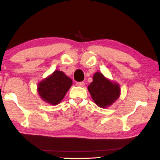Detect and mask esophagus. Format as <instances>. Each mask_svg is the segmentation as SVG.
<instances>
[{
	"label": "esophagus",
	"mask_w": 160,
	"mask_h": 160,
	"mask_svg": "<svg viewBox=\"0 0 160 160\" xmlns=\"http://www.w3.org/2000/svg\"><path fill=\"white\" fill-rule=\"evenodd\" d=\"M76 84H77V86H80V87H82V86L85 85V82H78Z\"/></svg>",
	"instance_id": "obj_1"
}]
</instances>
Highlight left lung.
<instances>
[{"label": "left lung", "mask_w": 160, "mask_h": 160, "mask_svg": "<svg viewBox=\"0 0 160 160\" xmlns=\"http://www.w3.org/2000/svg\"><path fill=\"white\" fill-rule=\"evenodd\" d=\"M92 79V82L88 86V90L95 103L102 108L111 106L120 97L119 84L111 81L99 72L95 73Z\"/></svg>", "instance_id": "1"}]
</instances>
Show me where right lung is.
Here are the masks:
<instances>
[{"label":"right lung","mask_w":160,"mask_h":160,"mask_svg":"<svg viewBox=\"0 0 160 160\" xmlns=\"http://www.w3.org/2000/svg\"><path fill=\"white\" fill-rule=\"evenodd\" d=\"M72 83L71 78L57 70L38 83V94L47 103L56 105L61 102Z\"/></svg>","instance_id":"1"}]
</instances>
